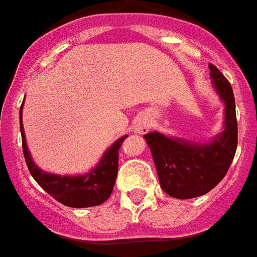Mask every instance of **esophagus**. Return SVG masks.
<instances>
[{
	"instance_id": "obj_1",
	"label": "esophagus",
	"mask_w": 257,
	"mask_h": 257,
	"mask_svg": "<svg viewBox=\"0 0 257 257\" xmlns=\"http://www.w3.org/2000/svg\"><path fill=\"white\" fill-rule=\"evenodd\" d=\"M149 128V121L145 118H140L134 124V131L138 134H145Z\"/></svg>"
}]
</instances>
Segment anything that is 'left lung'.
I'll return each instance as SVG.
<instances>
[{"label": "left lung", "instance_id": "1", "mask_svg": "<svg viewBox=\"0 0 257 257\" xmlns=\"http://www.w3.org/2000/svg\"><path fill=\"white\" fill-rule=\"evenodd\" d=\"M212 87L224 103L222 131L210 142H194L158 131L145 134L161 188L169 196L189 199L203 196L224 179L237 151L238 128L233 88L215 65L208 64Z\"/></svg>", "mask_w": 257, "mask_h": 257}]
</instances>
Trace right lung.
I'll return each mask as SVG.
<instances>
[{"label": "right lung", "instance_id": "add662e5", "mask_svg": "<svg viewBox=\"0 0 257 257\" xmlns=\"http://www.w3.org/2000/svg\"><path fill=\"white\" fill-rule=\"evenodd\" d=\"M23 101L20 106V133H22L23 153L27 166L37 184L52 198L74 208H85L99 206L106 201L112 194L118 172V151L122 142L128 135L115 140L105 152L100 161L88 172L83 175H58L50 174L40 169L31 156L26 140V133L23 127Z\"/></svg>", "mask_w": 257, "mask_h": 257}]
</instances>
